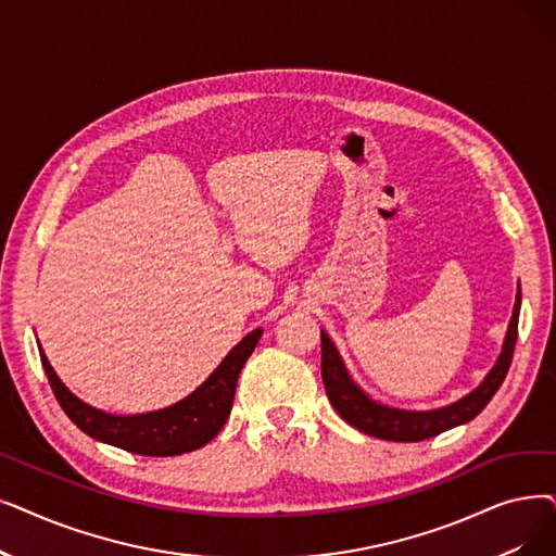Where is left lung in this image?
<instances>
[{
  "label": "left lung",
  "mask_w": 556,
  "mask_h": 556,
  "mask_svg": "<svg viewBox=\"0 0 556 556\" xmlns=\"http://www.w3.org/2000/svg\"><path fill=\"white\" fill-rule=\"evenodd\" d=\"M518 313H520V291L516 295L514 316L509 323V331L504 338V348L497 358V364L489 372V377L481 381L477 389L450 406L433 408V412H402V408H391L372 402L358 386L348 377V370L343 366L341 356H338L329 336L323 331V381L325 391L336 408V414L345 422L356 427L358 431L368 433V437L381 439V441H395V443H418L427 441L431 437L464 425L472 420L479 412H484V406L491 402V397L497 393L506 372H509L514 348L518 341Z\"/></svg>",
  "instance_id": "1"
}]
</instances>
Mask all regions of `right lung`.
I'll return each instance as SVG.
<instances>
[{
	"label": "right lung",
	"mask_w": 556,
	"mask_h": 556,
	"mask_svg": "<svg viewBox=\"0 0 556 556\" xmlns=\"http://www.w3.org/2000/svg\"><path fill=\"white\" fill-rule=\"evenodd\" d=\"M261 333V329L248 333L195 393H190L186 400L170 408H161V412L142 416H109L84 404L65 389L50 366V361H47L40 348L38 350L45 375L50 379L52 391L65 416L84 433H88L90 439L127 450L131 454L177 456L198 450L218 437L231 414L238 375L254 352Z\"/></svg>",
	"instance_id": "add662e5"
}]
</instances>
